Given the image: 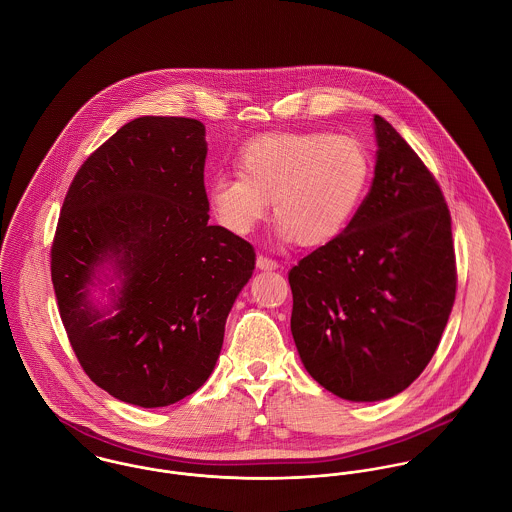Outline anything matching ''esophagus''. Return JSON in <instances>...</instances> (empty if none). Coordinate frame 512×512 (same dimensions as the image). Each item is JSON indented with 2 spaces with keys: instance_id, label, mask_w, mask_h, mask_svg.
Returning <instances> with one entry per match:
<instances>
[{
  "instance_id": "esophagus-1",
  "label": "esophagus",
  "mask_w": 512,
  "mask_h": 512,
  "mask_svg": "<svg viewBox=\"0 0 512 512\" xmlns=\"http://www.w3.org/2000/svg\"><path fill=\"white\" fill-rule=\"evenodd\" d=\"M256 266H258V270H268V272H272V270H276L278 268V262L276 260H272V258H268V256H258L256 258Z\"/></svg>"
}]
</instances>
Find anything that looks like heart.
<instances>
[{
	"instance_id": "b5f03b06",
	"label": "heart",
	"mask_w": 512,
	"mask_h": 512,
	"mask_svg": "<svg viewBox=\"0 0 512 512\" xmlns=\"http://www.w3.org/2000/svg\"><path fill=\"white\" fill-rule=\"evenodd\" d=\"M236 171L207 183V201L220 226L248 234L268 215L272 201L282 236L301 246H323L359 213L372 179V157L351 136L266 134L240 147Z\"/></svg>"
}]
</instances>
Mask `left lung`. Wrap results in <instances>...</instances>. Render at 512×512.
Returning <instances> with one entry per match:
<instances>
[{"instance_id":"8db88e82","label":"left lung","mask_w":512,"mask_h":512,"mask_svg":"<svg viewBox=\"0 0 512 512\" xmlns=\"http://www.w3.org/2000/svg\"><path fill=\"white\" fill-rule=\"evenodd\" d=\"M372 187L347 230L288 274L305 370L351 402L406 390L432 361L455 301L451 217L434 175L374 116Z\"/></svg>"}]
</instances>
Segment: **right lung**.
Wrapping results in <instances>:
<instances>
[{
	"label": "right lung",
	"mask_w": 512,
	"mask_h": 512,
	"mask_svg": "<svg viewBox=\"0 0 512 512\" xmlns=\"http://www.w3.org/2000/svg\"><path fill=\"white\" fill-rule=\"evenodd\" d=\"M205 159L199 120L142 116L82 163L63 203L51 248L63 325L90 380L134 406L205 384L254 272V248L209 224Z\"/></svg>",
	"instance_id": "add662e5"
}]
</instances>
